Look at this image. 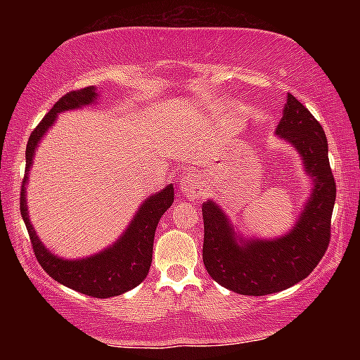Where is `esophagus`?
Segmentation results:
<instances>
[{
    "label": "esophagus",
    "mask_w": 360,
    "mask_h": 360,
    "mask_svg": "<svg viewBox=\"0 0 360 360\" xmlns=\"http://www.w3.org/2000/svg\"><path fill=\"white\" fill-rule=\"evenodd\" d=\"M181 190L185 191L188 196H198L203 195V180H201L200 175L190 174L186 175L184 180H181Z\"/></svg>",
    "instance_id": "34e87169"
}]
</instances>
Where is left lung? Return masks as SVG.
<instances>
[{
    "label": "left lung",
    "instance_id": "obj_1",
    "mask_svg": "<svg viewBox=\"0 0 360 360\" xmlns=\"http://www.w3.org/2000/svg\"><path fill=\"white\" fill-rule=\"evenodd\" d=\"M277 134L302 154L314 181L302 216L287 236L275 240L236 239L228 218L213 201L201 206L203 262L210 277L249 297L277 293L302 282L323 259L331 239L336 181L328 159V139L321 124L292 93L287 95Z\"/></svg>",
    "mask_w": 360,
    "mask_h": 360
}]
</instances>
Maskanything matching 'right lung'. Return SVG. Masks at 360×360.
<instances>
[{
    "mask_svg": "<svg viewBox=\"0 0 360 360\" xmlns=\"http://www.w3.org/2000/svg\"><path fill=\"white\" fill-rule=\"evenodd\" d=\"M98 95L95 88L86 86L82 90H73L63 95L51 111L42 117V121L34 127L26 147V172L21 185V214L26 224L29 239H31L34 255L41 267L58 283L85 293L95 298H110L129 292L147 277L152 262V245H154L155 228L159 219L174 203V186L169 185L160 193H154L141 206L132 219L129 228L117 239V243L103 252L82 260H63L49 252L41 244V239L34 233L27 216L26 205V184L27 174L32 165L34 150L49 127L57 120V112L75 110V108L90 105Z\"/></svg>",
    "mask_w": 360,
    "mask_h": 360,
    "instance_id": "1",
    "label": "right lung"
}]
</instances>
